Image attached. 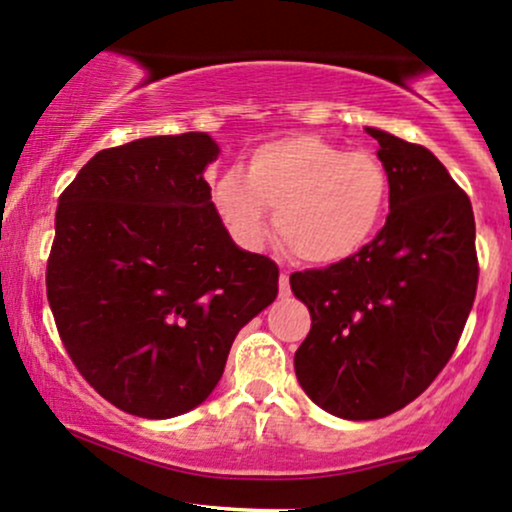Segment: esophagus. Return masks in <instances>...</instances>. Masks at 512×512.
<instances>
[{
	"label": "esophagus",
	"instance_id": "obj_1",
	"mask_svg": "<svg viewBox=\"0 0 512 512\" xmlns=\"http://www.w3.org/2000/svg\"><path fill=\"white\" fill-rule=\"evenodd\" d=\"M279 294H282V297H287L289 294V274L287 272L279 274Z\"/></svg>",
	"mask_w": 512,
	"mask_h": 512
}]
</instances>
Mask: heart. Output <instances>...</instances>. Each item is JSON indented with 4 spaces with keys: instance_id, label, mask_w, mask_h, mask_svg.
Wrapping results in <instances>:
<instances>
[{
    "instance_id": "obj_1",
    "label": "heart",
    "mask_w": 512,
    "mask_h": 512,
    "mask_svg": "<svg viewBox=\"0 0 512 512\" xmlns=\"http://www.w3.org/2000/svg\"><path fill=\"white\" fill-rule=\"evenodd\" d=\"M390 179L375 154L346 152L316 134H294L257 147L245 176L225 171L213 198L240 245L257 250L277 233L309 265L358 255L383 220Z\"/></svg>"
}]
</instances>
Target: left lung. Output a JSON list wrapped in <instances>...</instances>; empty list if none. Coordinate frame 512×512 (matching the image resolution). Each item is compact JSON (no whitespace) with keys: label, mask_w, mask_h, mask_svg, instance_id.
<instances>
[{"label":"left lung","mask_w":512,"mask_h":512,"mask_svg":"<svg viewBox=\"0 0 512 512\" xmlns=\"http://www.w3.org/2000/svg\"><path fill=\"white\" fill-rule=\"evenodd\" d=\"M390 179V215L358 255L294 272L311 331L294 353L306 395L341 419H380L437 378L478 284L471 201L429 149L365 127Z\"/></svg>","instance_id":"obj_1"}]
</instances>
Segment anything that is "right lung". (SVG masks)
Here are the masks:
<instances>
[{"mask_svg":"<svg viewBox=\"0 0 512 512\" xmlns=\"http://www.w3.org/2000/svg\"><path fill=\"white\" fill-rule=\"evenodd\" d=\"M206 132L95 154L61 193L46 292L85 380L122 412L179 417L218 385L247 321L277 299L279 267L242 250L203 171Z\"/></svg>","mask_w":512,"mask_h":512,"instance_id":"1","label":"right lung"}]
</instances>
